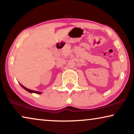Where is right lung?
Segmentation results:
<instances>
[{"instance_id":"obj_1","label":"right lung","mask_w":134,"mask_h":134,"mask_svg":"<svg viewBox=\"0 0 134 134\" xmlns=\"http://www.w3.org/2000/svg\"><path fill=\"white\" fill-rule=\"evenodd\" d=\"M20 85H21V87L23 88H24L25 90H27V91H29V92L30 93H36V94H41V92H40V91H34V90H30L29 88H27L26 87H24V86L23 85H21V84H20Z\"/></svg>"}]
</instances>
